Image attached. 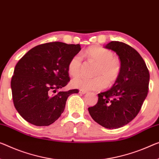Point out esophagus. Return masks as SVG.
Listing matches in <instances>:
<instances>
[{"mask_svg": "<svg viewBox=\"0 0 159 159\" xmlns=\"http://www.w3.org/2000/svg\"><path fill=\"white\" fill-rule=\"evenodd\" d=\"M80 94H86V93H87V91H85V90L80 89Z\"/></svg>", "mask_w": 159, "mask_h": 159, "instance_id": "obj_1", "label": "esophagus"}]
</instances>
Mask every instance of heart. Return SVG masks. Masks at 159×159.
I'll return each mask as SVG.
<instances>
[{
    "instance_id": "obj_1",
    "label": "heart",
    "mask_w": 159,
    "mask_h": 159,
    "mask_svg": "<svg viewBox=\"0 0 159 159\" xmlns=\"http://www.w3.org/2000/svg\"><path fill=\"white\" fill-rule=\"evenodd\" d=\"M83 57L97 63L93 78L79 76L71 82L72 87L82 90H100L107 86H111L121 74V62L118 57H114L111 50L99 46L88 48ZM82 58L77 54L73 56L68 64V72L72 77L79 75L81 70Z\"/></svg>"
}]
</instances>
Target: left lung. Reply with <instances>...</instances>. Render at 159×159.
Masks as SVG:
<instances>
[{
    "label": "left lung",
    "mask_w": 159,
    "mask_h": 159,
    "mask_svg": "<svg viewBox=\"0 0 159 159\" xmlns=\"http://www.w3.org/2000/svg\"><path fill=\"white\" fill-rule=\"evenodd\" d=\"M105 48L119 55L121 74L110 89L98 94V102L88 110L101 126L118 129L132 121L140 111L148 92L150 75L140 54L127 44L111 41Z\"/></svg>",
    "instance_id": "obj_1"
}]
</instances>
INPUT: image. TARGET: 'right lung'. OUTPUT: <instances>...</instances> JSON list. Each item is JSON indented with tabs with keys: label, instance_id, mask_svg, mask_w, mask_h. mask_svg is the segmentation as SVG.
Segmentation results:
<instances>
[{
	"label": "right lung",
	"instance_id": "right-lung-1",
	"mask_svg": "<svg viewBox=\"0 0 159 159\" xmlns=\"http://www.w3.org/2000/svg\"><path fill=\"white\" fill-rule=\"evenodd\" d=\"M81 50L79 44L51 42L32 48L18 61L11 79L16 110L29 123L49 126L61 116L68 97L77 89L52 92L70 82L68 64Z\"/></svg>",
	"mask_w": 159,
	"mask_h": 159
}]
</instances>
